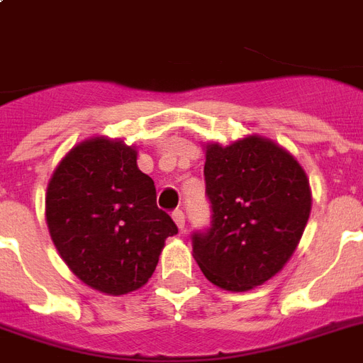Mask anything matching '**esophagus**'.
Masks as SVG:
<instances>
[{
  "instance_id": "34e87169",
  "label": "esophagus",
  "mask_w": 363,
  "mask_h": 363,
  "mask_svg": "<svg viewBox=\"0 0 363 363\" xmlns=\"http://www.w3.org/2000/svg\"><path fill=\"white\" fill-rule=\"evenodd\" d=\"M173 220H175V224L179 226V230H184V213H182L181 209L173 211Z\"/></svg>"
}]
</instances>
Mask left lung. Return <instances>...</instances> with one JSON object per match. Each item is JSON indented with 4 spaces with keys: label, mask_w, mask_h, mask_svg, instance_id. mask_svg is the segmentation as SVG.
<instances>
[{
    "label": "left lung",
    "mask_w": 363,
    "mask_h": 363,
    "mask_svg": "<svg viewBox=\"0 0 363 363\" xmlns=\"http://www.w3.org/2000/svg\"><path fill=\"white\" fill-rule=\"evenodd\" d=\"M203 175L213 224L194 233V258L216 286L252 290L298 248L313 205L307 173L279 143L247 135L207 143Z\"/></svg>",
    "instance_id": "obj_1"
}]
</instances>
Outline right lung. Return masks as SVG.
Listing matches in <instances>:
<instances>
[{"mask_svg": "<svg viewBox=\"0 0 363 363\" xmlns=\"http://www.w3.org/2000/svg\"><path fill=\"white\" fill-rule=\"evenodd\" d=\"M54 247L86 286L122 296L152 277L175 222L158 209L154 181L137 167L135 147L84 139L54 169L45 196Z\"/></svg>", "mask_w": 363, "mask_h": 363, "instance_id": "right-lung-1", "label": "right lung"}]
</instances>
